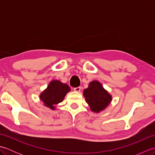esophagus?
Instances as JSON below:
<instances>
[{
    "label": "esophagus",
    "mask_w": 155,
    "mask_h": 155,
    "mask_svg": "<svg viewBox=\"0 0 155 155\" xmlns=\"http://www.w3.org/2000/svg\"><path fill=\"white\" fill-rule=\"evenodd\" d=\"M81 88L80 87H75L74 88V91L76 92H80L81 91Z\"/></svg>",
    "instance_id": "obj_1"
}]
</instances>
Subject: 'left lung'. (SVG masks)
I'll return each instance as SVG.
<instances>
[{
	"mask_svg": "<svg viewBox=\"0 0 155 155\" xmlns=\"http://www.w3.org/2000/svg\"><path fill=\"white\" fill-rule=\"evenodd\" d=\"M83 95L90 109L94 113H100L107 108L112 101V96L97 81L91 82L84 90Z\"/></svg>",
	"mask_w": 155,
	"mask_h": 155,
	"instance_id": "left-lung-1",
	"label": "left lung"
}]
</instances>
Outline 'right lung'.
<instances>
[{
    "mask_svg": "<svg viewBox=\"0 0 155 155\" xmlns=\"http://www.w3.org/2000/svg\"><path fill=\"white\" fill-rule=\"evenodd\" d=\"M71 88L67 84L58 80L52 81L46 89L40 94L41 100L44 104L52 110L55 109V106L63 101L65 95Z\"/></svg>",
    "mask_w": 155,
    "mask_h": 155,
    "instance_id": "obj_1",
    "label": "right lung"
}]
</instances>
